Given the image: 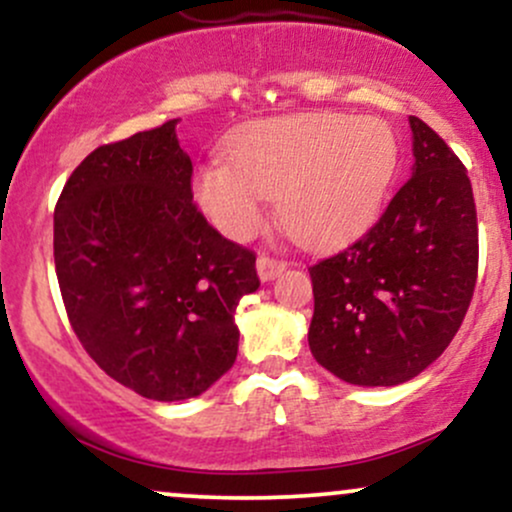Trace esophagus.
Returning a JSON list of instances; mask_svg holds the SVG:
<instances>
[{"label":"esophagus","instance_id":"34e87169","mask_svg":"<svg viewBox=\"0 0 512 512\" xmlns=\"http://www.w3.org/2000/svg\"><path fill=\"white\" fill-rule=\"evenodd\" d=\"M284 269H286L284 260H276V257H269V255L257 257V274H260L262 281L274 279V276H279Z\"/></svg>","mask_w":512,"mask_h":512}]
</instances>
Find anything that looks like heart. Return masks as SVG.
Here are the masks:
<instances>
[{
    "instance_id": "obj_1",
    "label": "heart",
    "mask_w": 512,
    "mask_h": 512,
    "mask_svg": "<svg viewBox=\"0 0 512 512\" xmlns=\"http://www.w3.org/2000/svg\"><path fill=\"white\" fill-rule=\"evenodd\" d=\"M228 156L231 163H202L192 182L199 207L223 236H255L267 199H276L298 243L332 248L366 231L383 209L399 142L378 117L298 113L245 127Z\"/></svg>"
}]
</instances>
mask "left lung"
Returning a JSON list of instances; mask_svg holds the SVG:
<instances>
[{
	"label": "left lung",
	"instance_id": "obj_1",
	"mask_svg": "<svg viewBox=\"0 0 512 512\" xmlns=\"http://www.w3.org/2000/svg\"><path fill=\"white\" fill-rule=\"evenodd\" d=\"M414 173L375 226L310 267L308 344L344 383H407L460 330L479 269L472 182L452 149L409 117Z\"/></svg>",
	"mask_w": 512,
	"mask_h": 512
}]
</instances>
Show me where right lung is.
Segmentation results:
<instances>
[{
    "mask_svg": "<svg viewBox=\"0 0 512 512\" xmlns=\"http://www.w3.org/2000/svg\"><path fill=\"white\" fill-rule=\"evenodd\" d=\"M178 120L91 151L55 207V272L72 330L110 378L156 402L209 390L236 363L255 252L192 202Z\"/></svg>",
    "mask_w": 512,
    "mask_h": 512,
    "instance_id": "add662e5",
    "label": "right lung"
}]
</instances>
